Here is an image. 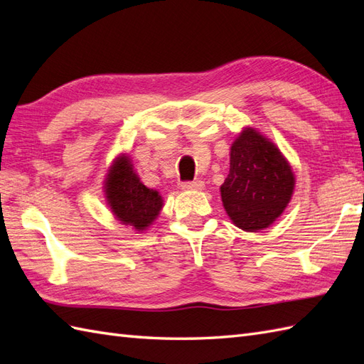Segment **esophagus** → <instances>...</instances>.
Returning a JSON list of instances; mask_svg holds the SVG:
<instances>
[{
    "label": "esophagus",
    "instance_id": "obj_1",
    "mask_svg": "<svg viewBox=\"0 0 364 364\" xmlns=\"http://www.w3.org/2000/svg\"><path fill=\"white\" fill-rule=\"evenodd\" d=\"M181 186L182 190H186V191H199V190H203L205 183L202 181H193V182H182Z\"/></svg>",
    "mask_w": 364,
    "mask_h": 364
}]
</instances>
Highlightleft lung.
Returning a JSON list of instances; mask_svg holds the SVG:
<instances>
[{"instance_id":"1","label":"left lung","mask_w":364,"mask_h":364,"mask_svg":"<svg viewBox=\"0 0 364 364\" xmlns=\"http://www.w3.org/2000/svg\"><path fill=\"white\" fill-rule=\"evenodd\" d=\"M294 174L279 149L259 132L246 127L230 146V168L220 186L222 202L232 223L258 232L287 208Z\"/></svg>"}]
</instances>
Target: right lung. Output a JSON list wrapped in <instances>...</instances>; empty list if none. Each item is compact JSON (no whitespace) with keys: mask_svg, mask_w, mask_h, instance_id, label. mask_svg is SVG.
Segmentation results:
<instances>
[{"mask_svg":"<svg viewBox=\"0 0 364 364\" xmlns=\"http://www.w3.org/2000/svg\"><path fill=\"white\" fill-rule=\"evenodd\" d=\"M105 194L117 220L136 230H146L164 206L161 194L139 181L126 155L114 161L105 181Z\"/></svg>","mask_w":364,"mask_h":364,"instance_id":"right-lung-1","label":"right lung"}]
</instances>
